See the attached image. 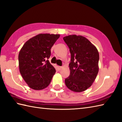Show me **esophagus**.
Listing matches in <instances>:
<instances>
[{
    "mask_svg": "<svg viewBox=\"0 0 122 122\" xmlns=\"http://www.w3.org/2000/svg\"><path fill=\"white\" fill-rule=\"evenodd\" d=\"M58 69L59 70H61L62 69V66H58Z\"/></svg>",
    "mask_w": 122,
    "mask_h": 122,
    "instance_id": "esophagus-1",
    "label": "esophagus"
}]
</instances>
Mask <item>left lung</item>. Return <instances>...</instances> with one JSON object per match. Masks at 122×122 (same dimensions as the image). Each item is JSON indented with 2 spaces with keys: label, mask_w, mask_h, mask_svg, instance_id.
<instances>
[{
  "label": "left lung",
  "mask_w": 122,
  "mask_h": 122,
  "mask_svg": "<svg viewBox=\"0 0 122 122\" xmlns=\"http://www.w3.org/2000/svg\"><path fill=\"white\" fill-rule=\"evenodd\" d=\"M71 55L70 74L65 80L66 87L73 92H84L92 85L99 71V55L88 39L81 35L63 37Z\"/></svg>",
  "instance_id": "left-lung-1"
}]
</instances>
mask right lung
I'll return each mask as SVG.
<instances>
[{"label":"right lung","mask_w":122,"mask_h":122,"mask_svg":"<svg viewBox=\"0 0 122 122\" xmlns=\"http://www.w3.org/2000/svg\"><path fill=\"white\" fill-rule=\"evenodd\" d=\"M60 36L39 34L28 40L20 51V72L30 88L41 90L50 84L56 70L48 59L51 48Z\"/></svg>","instance_id":"1"}]
</instances>
